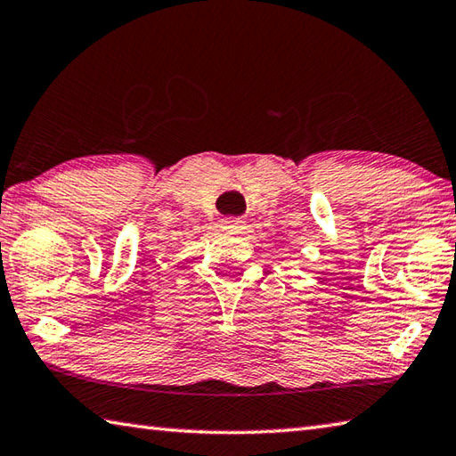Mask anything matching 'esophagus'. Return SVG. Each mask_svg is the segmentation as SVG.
Returning a JSON list of instances; mask_svg holds the SVG:
<instances>
[{"mask_svg":"<svg viewBox=\"0 0 456 456\" xmlns=\"http://www.w3.org/2000/svg\"><path fill=\"white\" fill-rule=\"evenodd\" d=\"M221 229L225 231V233H229V235L243 233L245 221H241V219H223V221H221Z\"/></svg>","mask_w":456,"mask_h":456,"instance_id":"obj_1","label":"esophagus"}]
</instances>
